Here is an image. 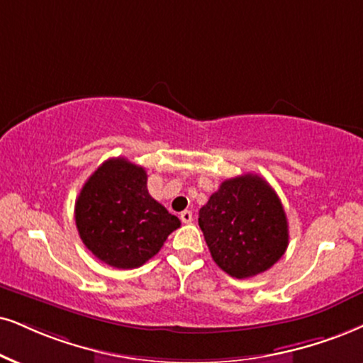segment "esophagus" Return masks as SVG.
I'll use <instances>...</instances> for the list:
<instances>
[{"label": "esophagus", "mask_w": 363, "mask_h": 363, "mask_svg": "<svg viewBox=\"0 0 363 363\" xmlns=\"http://www.w3.org/2000/svg\"><path fill=\"white\" fill-rule=\"evenodd\" d=\"M180 220L183 223H190L191 220H194V216H191L190 210H183V212L180 213Z\"/></svg>", "instance_id": "34e87169"}]
</instances>
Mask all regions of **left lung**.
Wrapping results in <instances>:
<instances>
[{
	"label": "left lung",
	"instance_id": "1",
	"mask_svg": "<svg viewBox=\"0 0 363 363\" xmlns=\"http://www.w3.org/2000/svg\"><path fill=\"white\" fill-rule=\"evenodd\" d=\"M199 225L213 261L237 279L269 269L289 242L279 196L252 173L222 182L200 208Z\"/></svg>",
	"mask_w": 363,
	"mask_h": 363
}]
</instances>
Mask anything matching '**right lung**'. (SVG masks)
Masks as SVG:
<instances>
[{"mask_svg": "<svg viewBox=\"0 0 363 363\" xmlns=\"http://www.w3.org/2000/svg\"><path fill=\"white\" fill-rule=\"evenodd\" d=\"M146 169L126 158L107 160L94 172L75 202V225L99 261L134 269L160 252L180 227L178 217L147 194Z\"/></svg>", "mask_w": 363, "mask_h": 363, "instance_id": "obj_1", "label": "right lung"}]
</instances>
